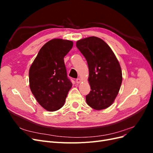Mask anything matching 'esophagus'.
<instances>
[{
  "label": "esophagus",
  "instance_id": "1",
  "mask_svg": "<svg viewBox=\"0 0 153 153\" xmlns=\"http://www.w3.org/2000/svg\"><path fill=\"white\" fill-rule=\"evenodd\" d=\"M76 82L77 83V84H80V83L81 82V79H80V78H76Z\"/></svg>",
  "mask_w": 153,
  "mask_h": 153
}]
</instances>
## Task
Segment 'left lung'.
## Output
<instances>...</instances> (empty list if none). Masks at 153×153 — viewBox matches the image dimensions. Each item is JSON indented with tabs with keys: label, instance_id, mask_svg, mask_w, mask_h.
Masks as SVG:
<instances>
[{
	"label": "left lung",
	"instance_id": "left-lung-1",
	"mask_svg": "<svg viewBox=\"0 0 153 153\" xmlns=\"http://www.w3.org/2000/svg\"><path fill=\"white\" fill-rule=\"evenodd\" d=\"M76 47L89 67V94L86 102L91 108L102 110L113 103L121 87L122 71L113 51L105 41L92 36L78 40Z\"/></svg>",
	"mask_w": 153,
	"mask_h": 153
}]
</instances>
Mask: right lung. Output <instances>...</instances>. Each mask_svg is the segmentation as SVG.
<instances>
[{"label": "right lung", "mask_w": 153, "mask_h": 153, "mask_svg": "<svg viewBox=\"0 0 153 153\" xmlns=\"http://www.w3.org/2000/svg\"><path fill=\"white\" fill-rule=\"evenodd\" d=\"M73 41L53 39L40 49L29 69L30 89L39 104L50 112L64 105L72 83L67 75L64 57Z\"/></svg>", "instance_id": "obj_1"}]
</instances>
